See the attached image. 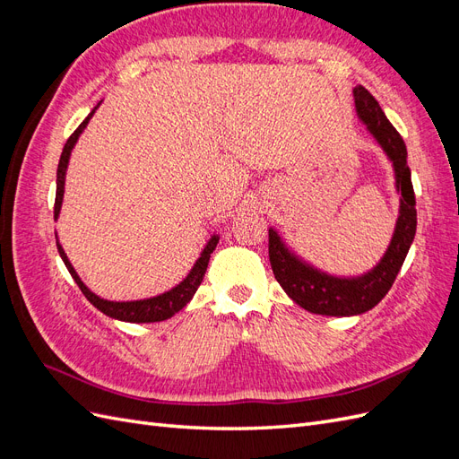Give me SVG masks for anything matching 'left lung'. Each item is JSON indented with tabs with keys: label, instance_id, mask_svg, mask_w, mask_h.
Returning <instances> with one entry per match:
<instances>
[{
	"label": "left lung",
	"instance_id": "left-lung-1",
	"mask_svg": "<svg viewBox=\"0 0 459 459\" xmlns=\"http://www.w3.org/2000/svg\"><path fill=\"white\" fill-rule=\"evenodd\" d=\"M354 103L358 118L362 120L375 142L381 145L388 160L393 162L396 191L400 193V212L391 245L385 251L377 266L356 277H337L314 268L312 264L299 258L283 243L273 228L270 235V264L277 283L293 299L300 308L322 316H358L371 310L375 304L393 287L396 275L406 260L415 238L418 212L408 166V151L402 135L385 117L375 97L364 88H354Z\"/></svg>",
	"mask_w": 459,
	"mask_h": 459
}]
</instances>
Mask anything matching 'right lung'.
<instances>
[{
  "label": "right lung",
  "instance_id": "1",
  "mask_svg": "<svg viewBox=\"0 0 459 459\" xmlns=\"http://www.w3.org/2000/svg\"><path fill=\"white\" fill-rule=\"evenodd\" d=\"M100 105L101 103H97V107H100ZM97 107H93L91 113L86 117V120L80 124V126L74 130V134L71 137H68L65 147H63L61 160H59V166H57V193H55V211H53L55 220H57L59 214H61V204H63V195H65V176H66V169H68V160H71V152H73V149L78 142L80 134L84 132V128L88 126V122L93 117ZM218 239L220 238L216 233L211 235V239H208V243L204 245L201 256L197 258L195 264H193L191 272L187 273V277L182 283H178L176 287H172L170 290H166V293H162V295L143 299V300H126V302L107 300V299H101V297H97L95 293H91V290L84 285V281L80 280V275L76 273V270L73 268V264H71V260H68L66 253L63 251L59 239H57V248H59V255L65 262L66 270L71 272V275H73V280L76 281V285L80 287L82 293H84V297L93 304L97 310H101L105 316L113 317V319H120V322L152 324V322H162V319H169L174 314H178L193 299V295L197 293V289H199L203 277H204V272L208 268V260H211V255L218 245Z\"/></svg>",
  "mask_w": 459,
  "mask_h": 459
}]
</instances>
